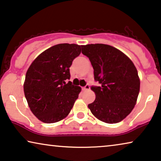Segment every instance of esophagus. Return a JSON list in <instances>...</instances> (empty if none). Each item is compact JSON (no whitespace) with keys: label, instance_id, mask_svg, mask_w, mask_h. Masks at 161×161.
Returning <instances> with one entry per match:
<instances>
[{"label":"esophagus","instance_id":"34e87169","mask_svg":"<svg viewBox=\"0 0 161 161\" xmlns=\"http://www.w3.org/2000/svg\"><path fill=\"white\" fill-rule=\"evenodd\" d=\"M82 90H84V91H86V90H90V85H88V84H87V85H86L85 87H82Z\"/></svg>","mask_w":161,"mask_h":161}]
</instances>
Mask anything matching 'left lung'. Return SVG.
Masks as SVG:
<instances>
[{
    "mask_svg": "<svg viewBox=\"0 0 161 161\" xmlns=\"http://www.w3.org/2000/svg\"><path fill=\"white\" fill-rule=\"evenodd\" d=\"M81 49L93 68L95 81L100 84L91 87L96 99L88 108L99 120L119 123L136 103L140 89L136 68L128 56L110 45L87 44Z\"/></svg>",
    "mask_w": 161,
    "mask_h": 161,
    "instance_id": "left-lung-1",
    "label": "left lung"
}]
</instances>
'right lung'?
I'll return each instance as SVG.
<instances>
[{"instance_id":"obj_1","label":"right lung","mask_w":161,"mask_h":161,"mask_svg":"<svg viewBox=\"0 0 161 161\" xmlns=\"http://www.w3.org/2000/svg\"><path fill=\"white\" fill-rule=\"evenodd\" d=\"M81 46L60 44L47 49L29 67L24 92L33 114L43 123H54L66 117L78 98L81 87L72 85L70 70Z\"/></svg>"}]
</instances>
